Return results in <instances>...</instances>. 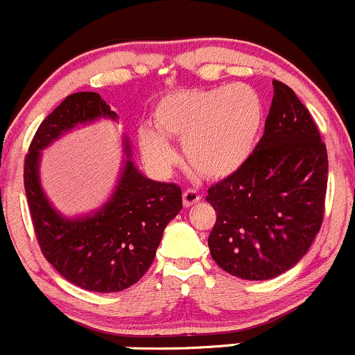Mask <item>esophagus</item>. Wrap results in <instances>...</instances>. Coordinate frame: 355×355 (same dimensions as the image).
I'll list each match as a JSON object with an SVG mask.
<instances>
[{
    "label": "esophagus",
    "instance_id": "34e87169",
    "mask_svg": "<svg viewBox=\"0 0 355 355\" xmlns=\"http://www.w3.org/2000/svg\"><path fill=\"white\" fill-rule=\"evenodd\" d=\"M200 200H201V194L198 193L196 189H186V191L182 193V203H184L186 208L193 207V205H196Z\"/></svg>",
    "mask_w": 355,
    "mask_h": 355
}]
</instances>
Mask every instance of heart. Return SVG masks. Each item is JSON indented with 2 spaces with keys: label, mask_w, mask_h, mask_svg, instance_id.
Listing matches in <instances>:
<instances>
[{
  "label": "heart",
  "mask_w": 355,
  "mask_h": 355,
  "mask_svg": "<svg viewBox=\"0 0 355 355\" xmlns=\"http://www.w3.org/2000/svg\"><path fill=\"white\" fill-rule=\"evenodd\" d=\"M154 128L140 130V147L155 167L171 166L184 142L186 161L211 179L235 174L252 155L264 123V103L247 85L178 91L157 103Z\"/></svg>",
  "instance_id": "obj_1"
}]
</instances>
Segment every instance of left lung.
<instances>
[{
	"instance_id": "obj_1",
	"label": "left lung",
	"mask_w": 355,
	"mask_h": 355,
	"mask_svg": "<svg viewBox=\"0 0 355 355\" xmlns=\"http://www.w3.org/2000/svg\"><path fill=\"white\" fill-rule=\"evenodd\" d=\"M264 135L242 169L208 189L216 222L209 254L240 279L266 281L310 249L325 213L329 157L295 91L272 81Z\"/></svg>"
}]
</instances>
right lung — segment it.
<instances>
[{
	"instance_id": "obj_1",
	"label": "right lung",
	"mask_w": 355,
	"mask_h": 355,
	"mask_svg": "<svg viewBox=\"0 0 355 355\" xmlns=\"http://www.w3.org/2000/svg\"><path fill=\"white\" fill-rule=\"evenodd\" d=\"M116 113L98 93L67 96L40 123L25 157L24 181L30 215L44 257L69 283L94 293H116L135 284L150 268L164 228L181 211V188L144 176L132 161L125 137L123 164L112 198L96 211L67 218L52 207L40 186L45 147L79 125Z\"/></svg>"
}]
</instances>
